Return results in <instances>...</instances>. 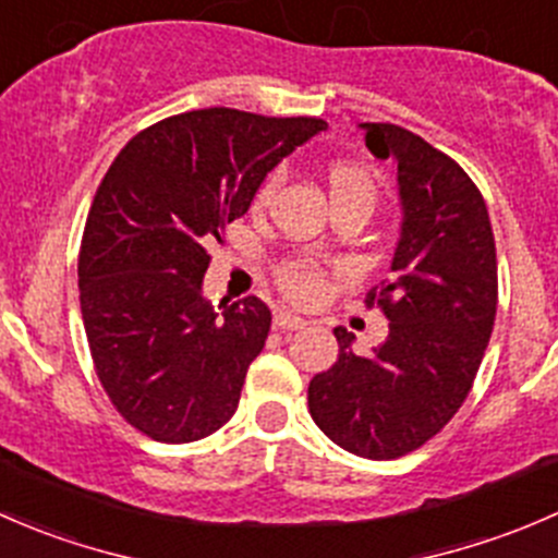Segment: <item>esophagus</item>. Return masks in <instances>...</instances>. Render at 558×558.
<instances>
[{"label":"esophagus","instance_id":"34e87169","mask_svg":"<svg viewBox=\"0 0 558 558\" xmlns=\"http://www.w3.org/2000/svg\"><path fill=\"white\" fill-rule=\"evenodd\" d=\"M274 325H277L279 330H301V328H306V319L295 317V314L279 312L277 317H274Z\"/></svg>","mask_w":558,"mask_h":558}]
</instances>
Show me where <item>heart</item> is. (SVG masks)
Masks as SVG:
<instances>
[{
	"label": "heart",
	"instance_id": "1",
	"mask_svg": "<svg viewBox=\"0 0 558 558\" xmlns=\"http://www.w3.org/2000/svg\"><path fill=\"white\" fill-rule=\"evenodd\" d=\"M328 181L330 201L344 203L357 201L363 206L372 208L377 201V179L368 170L355 168V165H333L325 175ZM281 186V170H274L263 179V184L255 192V208H266L274 201V195ZM277 281L290 301L295 303H314L323 298L325 292V277L319 271L317 263L312 260H290L281 263L277 271Z\"/></svg>",
	"mask_w": 558,
	"mask_h": 558
}]
</instances>
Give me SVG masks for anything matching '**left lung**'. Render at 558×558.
<instances>
[{
	"instance_id": "1",
	"label": "left lung",
	"mask_w": 558,
	"mask_h": 558,
	"mask_svg": "<svg viewBox=\"0 0 558 558\" xmlns=\"http://www.w3.org/2000/svg\"><path fill=\"white\" fill-rule=\"evenodd\" d=\"M361 126L368 151L399 168L393 274L366 295L390 330L363 357L355 336L333 328L339 357L308 383V412L339 448L390 461L442 432L472 390L494 330L496 246L483 195L456 159L404 126Z\"/></svg>"
}]
</instances>
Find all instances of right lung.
Listing matches in <instances>:
<instances>
[{"label": "right lung", "mask_w": 558, "mask_h": 558, "mask_svg": "<svg viewBox=\"0 0 558 558\" xmlns=\"http://www.w3.org/2000/svg\"><path fill=\"white\" fill-rule=\"evenodd\" d=\"M325 126L190 110L137 132L105 173L81 241V314L105 393L146 437L197 442L233 417L271 308L250 295L217 312L203 298L206 244Z\"/></svg>", "instance_id": "add662e5"}]
</instances>
